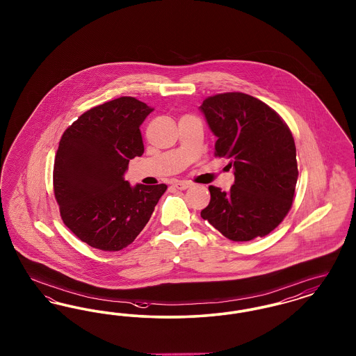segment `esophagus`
Instances as JSON below:
<instances>
[{"label":"esophagus","mask_w":356,"mask_h":356,"mask_svg":"<svg viewBox=\"0 0 356 356\" xmlns=\"http://www.w3.org/2000/svg\"><path fill=\"white\" fill-rule=\"evenodd\" d=\"M173 186H176L177 189L184 191V189L191 186V183H189V181H175V183H173Z\"/></svg>","instance_id":"1"}]
</instances>
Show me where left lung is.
<instances>
[{
    "label": "left lung",
    "mask_w": 356,
    "mask_h": 356,
    "mask_svg": "<svg viewBox=\"0 0 356 356\" xmlns=\"http://www.w3.org/2000/svg\"><path fill=\"white\" fill-rule=\"evenodd\" d=\"M200 109L218 137L215 156L229 159V192L209 186L202 218L232 241L267 236L287 216L298 181L296 148L286 121L241 92L209 96Z\"/></svg>",
    "instance_id": "obj_1"
}]
</instances>
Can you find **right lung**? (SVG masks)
I'll return each instance as SVG.
<instances>
[{"mask_svg":"<svg viewBox=\"0 0 356 356\" xmlns=\"http://www.w3.org/2000/svg\"><path fill=\"white\" fill-rule=\"evenodd\" d=\"M152 111L124 96L90 108L61 136L54 197L64 224L92 248L116 252L134 243L167 189L132 188L122 177L129 160L144 153L140 125Z\"/></svg>","mask_w":356,"mask_h":356,"instance_id":"right-lung-1","label":"right lung"}]
</instances>
